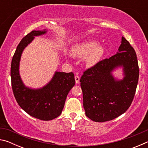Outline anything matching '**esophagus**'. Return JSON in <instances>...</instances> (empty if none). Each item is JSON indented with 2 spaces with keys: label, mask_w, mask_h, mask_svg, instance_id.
<instances>
[{
  "label": "esophagus",
  "mask_w": 148,
  "mask_h": 148,
  "mask_svg": "<svg viewBox=\"0 0 148 148\" xmlns=\"http://www.w3.org/2000/svg\"><path fill=\"white\" fill-rule=\"evenodd\" d=\"M75 80H76V83L78 84L79 83V76L78 75H76V76H75Z\"/></svg>",
  "instance_id": "obj_1"
}]
</instances>
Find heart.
<instances>
[{"mask_svg":"<svg viewBox=\"0 0 148 148\" xmlns=\"http://www.w3.org/2000/svg\"><path fill=\"white\" fill-rule=\"evenodd\" d=\"M104 47L99 45L96 40H89L76 45L72 49V56L84 57H87L86 62L88 66L96 64L102 58L104 53Z\"/></svg>","mask_w":148,"mask_h":148,"instance_id":"obj_1","label":"heart"}]
</instances>
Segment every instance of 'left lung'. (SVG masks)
<instances>
[{
  "label": "left lung",
  "mask_w": 148,
  "mask_h": 148,
  "mask_svg": "<svg viewBox=\"0 0 148 148\" xmlns=\"http://www.w3.org/2000/svg\"><path fill=\"white\" fill-rule=\"evenodd\" d=\"M118 50L109 59L86 70L79 79L86 114L94 121L116 118L128 110L133 101L139 77L136 52L124 37ZM117 66L124 67L125 76L121 81H116L111 74Z\"/></svg>",
  "instance_id": "8db88e82"
}]
</instances>
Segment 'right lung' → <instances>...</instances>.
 Listing matches in <instances>:
<instances>
[{"instance_id":"add662e5","label":"right lung","mask_w":148,"mask_h":148,"mask_svg":"<svg viewBox=\"0 0 148 148\" xmlns=\"http://www.w3.org/2000/svg\"><path fill=\"white\" fill-rule=\"evenodd\" d=\"M46 32L45 30L32 31L22 38L12 60L10 74L12 88L19 106L30 116L49 121L61 115L67 95L75 85L74 73L56 72L47 86L36 90L25 87L19 74V60L23 50L35 36Z\"/></svg>"}]
</instances>
